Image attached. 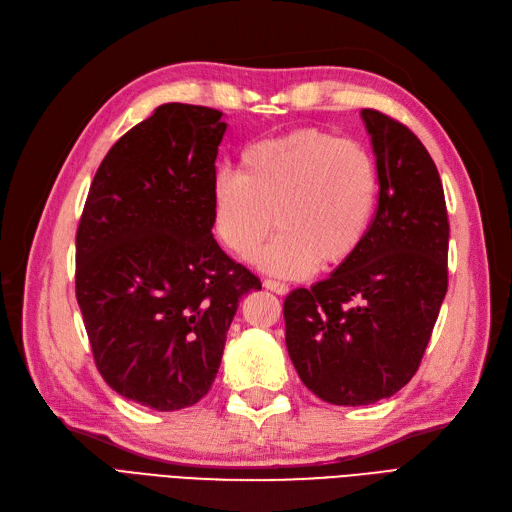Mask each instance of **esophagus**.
Returning a JSON list of instances; mask_svg holds the SVG:
<instances>
[{
	"mask_svg": "<svg viewBox=\"0 0 512 512\" xmlns=\"http://www.w3.org/2000/svg\"><path fill=\"white\" fill-rule=\"evenodd\" d=\"M262 286H265L267 290H271V292H275V294H288V286L284 284V282H277V280H265L262 282Z\"/></svg>",
	"mask_w": 512,
	"mask_h": 512,
	"instance_id": "esophagus-1",
	"label": "esophagus"
}]
</instances>
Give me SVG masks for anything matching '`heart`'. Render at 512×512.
Here are the masks:
<instances>
[{"label": "heart", "instance_id": "b5f03b06", "mask_svg": "<svg viewBox=\"0 0 512 512\" xmlns=\"http://www.w3.org/2000/svg\"><path fill=\"white\" fill-rule=\"evenodd\" d=\"M380 194L378 166L354 141L318 128H301L245 147L239 173L211 179L215 237L239 258H256L277 277L331 271L361 250Z\"/></svg>", "mask_w": 512, "mask_h": 512}]
</instances>
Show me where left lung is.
I'll return each instance as SVG.
<instances>
[{"mask_svg":"<svg viewBox=\"0 0 512 512\" xmlns=\"http://www.w3.org/2000/svg\"><path fill=\"white\" fill-rule=\"evenodd\" d=\"M380 177L361 250L284 301L286 348L309 391L335 406L395 395L416 374L448 288L438 168L404 123L363 108Z\"/></svg>","mask_w":512,"mask_h":512,"instance_id":"obj_1","label":"left lung"}]
</instances>
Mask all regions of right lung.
Wrapping results in <instances>:
<instances>
[{
    "mask_svg": "<svg viewBox=\"0 0 512 512\" xmlns=\"http://www.w3.org/2000/svg\"><path fill=\"white\" fill-rule=\"evenodd\" d=\"M222 113L170 102L106 153L76 230V301L104 382L158 412L194 406L218 374L258 277L213 239Z\"/></svg>",
    "mask_w": 512,
    "mask_h": 512,
    "instance_id": "right-lung-1",
    "label": "right lung"
}]
</instances>
